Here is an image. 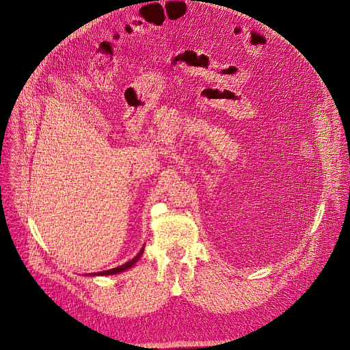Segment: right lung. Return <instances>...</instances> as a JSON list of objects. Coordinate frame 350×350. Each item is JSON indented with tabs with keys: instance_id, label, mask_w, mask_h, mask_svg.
<instances>
[{
	"instance_id": "add662e5",
	"label": "right lung",
	"mask_w": 350,
	"mask_h": 350,
	"mask_svg": "<svg viewBox=\"0 0 350 350\" xmlns=\"http://www.w3.org/2000/svg\"><path fill=\"white\" fill-rule=\"evenodd\" d=\"M143 251H144V247L140 250V252L135 256L133 260L127 261L126 264H123V265H120V267H118V268H112V269H107V271H102V272H98V273H95V272H94V273H89V275H92V277H95V275H115V273L123 272V271H126V269H129V268H132V267L139 261V258L142 256Z\"/></svg>"
}]
</instances>
